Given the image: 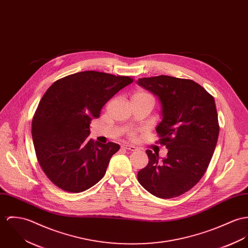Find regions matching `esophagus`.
I'll return each mask as SVG.
<instances>
[{
	"label": "esophagus",
	"instance_id": "34e87169",
	"mask_svg": "<svg viewBox=\"0 0 248 248\" xmlns=\"http://www.w3.org/2000/svg\"><path fill=\"white\" fill-rule=\"evenodd\" d=\"M123 148L127 149V150H129V151H136V150H138V148L136 146L131 145V144H124V145H123Z\"/></svg>",
	"mask_w": 248,
	"mask_h": 248
}]
</instances>
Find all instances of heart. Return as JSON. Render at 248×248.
<instances>
[{
  "mask_svg": "<svg viewBox=\"0 0 248 248\" xmlns=\"http://www.w3.org/2000/svg\"><path fill=\"white\" fill-rule=\"evenodd\" d=\"M134 96H140V97H146V96H149L147 93H144V92H138Z\"/></svg>",
  "mask_w": 248,
  "mask_h": 248,
  "instance_id": "heart-1",
  "label": "heart"
}]
</instances>
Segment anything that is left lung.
<instances>
[{
	"instance_id": "1",
	"label": "left lung",
	"mask_w": 248,
	"mask_h": 248,
	"mask_svg": "<svg viewBox=\"0 0 248 248\" xmlns=\"http://www.w3.org/2000/svg\"><path fill=\"white\" fill-rule=\"evenodd\" d=\"M136 83L158 98L162 122L156 131L168 151L160 158L146 150L149 161L138 181L158 198L181 196L202 179L213 156L219 137L214 98L192 80L161 75Z\"/></svg>"
}]
</instances>
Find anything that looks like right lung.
Returning <instances> with one entry per match:
<instances>
[{"label":"right lung","instance_id":"1","mask_svg":"<svg viewBox=\"0 0 248 248\" xmlns=\"http://www.w3.org/2000/svg\"><path fill=\"white\" fill-rule=\"evenodd\" d=\"M132 82L127 76L83 71L56 81L45 93L31 133L38 162L58 187L83 192L105 176L120 145L89 140L90 123L117 92Z\"/></svg>","mask_w":248,"mask_h":248}]
</instances>
